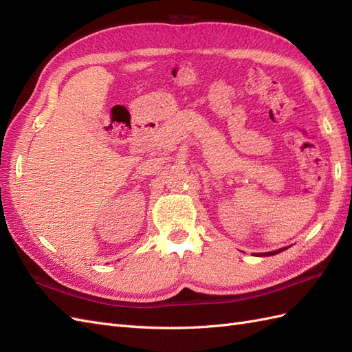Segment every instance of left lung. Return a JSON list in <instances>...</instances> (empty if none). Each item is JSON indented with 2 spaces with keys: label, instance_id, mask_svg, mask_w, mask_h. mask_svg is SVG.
<instances>
[{
  "label": "left lung",
  "instance_id": "obj_1",
  "mask_svg": "<svg viewBox=\"0 0 352 352\" xmlns=\"http://www.w3.org/2000/svg\"><path fill=\"white\" fill-rule=\"evenodd\" d=\"M285 250H287V248H280V250H278V251H272V252H263V254H257V257L260 255V257H265V255H274V254H279V252H282V251H285Z\"/></svg>",
  "mask_w": 352,
  "mask_h": 352
}]
</instances>
